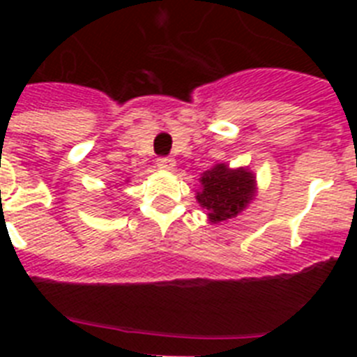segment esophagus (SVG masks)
I'll return each instance as SVG.
<instances>
[{
  "instance_id": "34e87169",
  "label": "esophagus",
  "mask_w": 357,
  "mask_h": 357,
  "mask_svg": "<svg viewBox=\"0 0 357 357\" xmlns=\"http://www.w3.org/2000/svg\"><path fill=\"white\" fill-rule=\"evenodd\" d=\"M157 166H159L160 169H173L175 160H173L172 157H159V159H157Z\"/></svg>"
}]
</instances>
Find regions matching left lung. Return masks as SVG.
<instances>
[{
  "mask_svg": "<svg viewBox=\"0 0 357 357\" xmlns=\"http://www.w3.org/2000/svg\"><path fill=\"white\" fill-rule=\"evenodd\" d=\"M200 182L204 189L197 195V200L214 223L234 218L254 197V175L247 169H229L225 164H216L204 173Z\"/></svg>",
  "mask_w": 357,
  "mask_h": 357,
  "instance_id": "8db88e82",
  "label": "left lung"
}]
</instances>
